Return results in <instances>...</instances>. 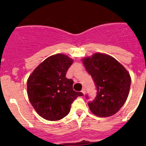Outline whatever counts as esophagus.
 Here are the masks:
<instances>
[{"label": "esophagus", "mask_w": 146, "mask_h": 146, "mask_svg": "<svg viewBox=\"0 0 146 146\" xmlns=\"http://www.w3.org/2000/svg\"><path fill=\"white\" fill-rule=\"evenodd\" d=\"M81 92H82V94H83V95H85V88H82Z\"/></svg>", "instance_id": "esophagus-1"}]
</instances>
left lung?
I'll use <instances>...</instances> for the list:
<instances>
[{
  "mask_svg": "<svg viewBox=\"0 0 146 146\" xmlns=\"http://www.w3.org/2000/svg\"><path fill=\"white\" fill-rule=\"evenodd\" d=\"M82 61L98 90L95 100L88 103L90 111L100 117L115 114L129 96L131 80L129 73L115 58L105 54L96 53Z\"/></svg>",
  "mask_w": 146,
  "mask_h": 146,
  "instance_id": "obj_1",
  "label": "left lung"
}]
</instances>
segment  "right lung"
Here are the masks:
<instances>
[{"mask_svg":"<svg viewBox=\"0 0 146 146\" xmlns=\"http://www.w3.org/2000/svg\"><path fill=\"white\" fill-rule=\"evenodd\" d=\"M73 60L63 54L46 58L27 79V95L31 104L42 118L58 121L70 112L71 104L80 92L73 89V81L66 77Z\"/></svg>","mask_w":146,"mask_h":146,"instance_id":"add662e5","label":"right lung"}]
</instances>
